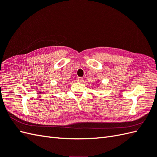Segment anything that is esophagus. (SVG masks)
<instances>
[{"mask_svg": "<svg viewBox=\"0 0 157 157\" xmlns=\"http://www.w3.org/2000/svg\"><path fill=\"white\" fill-rule=\"evenodd\" d=\"M76 80H77L78 82H81L83 81V78H81V77H78Z\"/></svg>", "mask_w": 157, "mask_h": 157, "instance_id": "1", "label": "esophagus"}]
</instances>
